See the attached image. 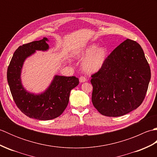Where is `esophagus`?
<instances>
[{"mask_svg":"<svg viewBox=\"0 0 157 157\" xmlns=\"http://www.w3.org/2000/svg\"><path fill=\"white\" fill-rule=\"evenodd\" d=\"M86 81H87V79H86L85 77L84 76H81L80 78H79V82H80L81 83H84V82H86Z\"/></svg>","mask_w":157,"mask_h":157,"instance_id":"obj_1","label":"esophagus"}]
</instances>
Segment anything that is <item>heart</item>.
<instances>
[{"instance_id":"obj_1","label":"heart","mask_w":157,"mask_h":157,"mask_svg":"<svg viewBox=\"0 0 157 157\" xmlns=\"http://www.w3.org/2000/svg\"><path fill=\"white\" fill-rule=\"evenodd\" d=\"M78 59H86L82 64V69L88 74L99 71L104 67L108 57V51L105 47H98L96 44H91L76 53Z\"/></svg>"}]
</instances>
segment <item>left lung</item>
I'll use <instances>...</instances> for the list:
<instances>
[{"instance_id": "8db88e82", "label": "left lung", "mask_w": 157, "mask_h": 157, "mask_svg": "<svg viewBox=\"0 0 157 157\" xmlns=\"http://www.w3.org/2000/svg\"><path fill=\"white\" fill-rule=\"evenodd\" d=\"M151 69L138 43L127 39L109 55L104 67L92 75V101L101 114L119 117L144 101Z\"/></svg>"}]
</instances>
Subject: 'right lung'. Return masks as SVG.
<instances>
[{"mask_svg": "<svg viewBox=\"0 0 157 157\" xmlns=\"http://www.w3.org/2000/svg\"><path fill=\"white\" fill-rule=\"evenodd\" d=\"M47 38L23 44L15 51L7 69V81L13 100L23 114L38 120L58 117L68 105L70 92L79 84L75 76L55 75L45 91L34 94L26 90L21 79V70L25 59L36 51H47Z\"/></svg>", "mask_w": 157, "mask_h": 157, "instance_id": "right-lung-1", "label": "right lung"}]
</instances>
